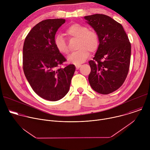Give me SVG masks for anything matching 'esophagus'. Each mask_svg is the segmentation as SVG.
Instances as JSON below:
<instances>
[{"instance_id":"esophagus-1","label":"esophagus","mask_w":150,"mask_h":150,"mask_svg":"<svg viewBox=\"0 0 150 150\" xmlns=\"http://www.w3.org/2000/svg\"><path fill=\"white\" fill-rule=\"evenodd\" d=\"M81 65H79V64H78V65H75V67H76V68L77 69H78L80 67H81Z\"/></svg>"}]
</instances>
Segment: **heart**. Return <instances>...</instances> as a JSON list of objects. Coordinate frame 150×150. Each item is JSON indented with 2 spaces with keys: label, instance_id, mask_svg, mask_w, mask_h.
I'll list each match as a JSON object with an SVG mask.
<instances>
[{
  "label": "heart",
  "instance_id": "heart-1",
  "mask_svg": "<svg viewBox=\"0 0 150 150\" xmlns=\"http://www.w3.org/2000/svg\"><path fill=\"white\" fill-rule=\"evenodd\" d=\"M66 33L71 37L78 38V49L68 57L69 62L78 65L87 60L90 56V52L94 53L98 48L99 37L94 30H89L84 25L79 24H74L69 25L66 30ZM54 44L56 49L62 54H67L69 48L67 42L60 34L55 36Z\"/></svg>",
  "mask_w": 150,
  "mask_h": 150
}]
</instances>
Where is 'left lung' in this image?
I'll use <instances>...</instances> for the list:
<instances>
[{
    "label": "left lung",
    "mask_w": 150,
    "mask_h": 150,
    "mask_svg": "<svg viewBox=\"0 0 150 150\" xmlns=\"http://www.w3.org/2000/svg\"><path fill=\"white\" fill-rule=\"evenodd\" d=\"M97 33L99 46L93 60L89 61L88 81L91 88L102 94L119 88L129 69L131 45L122 25L103 14L84 16Z\"/></svg>",
    "instance_id": "obj_1"
}]
</instances>
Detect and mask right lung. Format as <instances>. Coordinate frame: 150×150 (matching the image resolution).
<instances>
[{
    "instance_id": "right-lung-1",
    "label": "right lung",
    "mask_w": 150,
    "mask_h": 150,
    "mask_svg": "<svg viewBox=\"0 0 150 150\" xmlns=\"http://www.w3.org/2000/svg\"><path fill=\"white\" fill-rule=\"evenodd\" d=\"M64 19H49L35 25L23 47V70L34 91L49 101H57L68 93L75 71L74 65L62 68L66 59L56 48L55 34Z\"/></svg>"
}]
</instances>
